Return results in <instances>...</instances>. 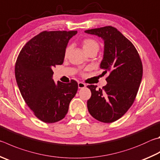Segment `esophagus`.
<instances>
[{"label": "esophagus", "mask_w": 160, "mask_h": 160, "mask_svg": "<svg viewBox=\"0 0 160 160\" xmlns=\"http://www.w3.org/2000/svg\"><path fill=\"white\" fill-rule=\"evenodd\" d=\"M85 87H86V85L85 83H83L82 82H78V88H79V89L84 88H85Z\"/></svg>", "instance_id": "34e87169"}]
</instances>
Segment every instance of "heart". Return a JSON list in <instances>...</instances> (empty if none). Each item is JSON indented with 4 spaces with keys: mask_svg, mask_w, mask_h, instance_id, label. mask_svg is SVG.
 <instances>
[{
    "mask_svg": "<svg viewBox=\"0 0 160 160\" xmlns=\"http://www.w3.org/2000/svg\"><path fill=\"white\" fill-rule=\"evenodd\" d=\"M81 45L83 50L85 51L86 54H88L91 52H97L99 49V44L95 39L92 38H84L82 42H81ZM71 50V47L68 45L66 47L64 51V57L67 58L69 53Z\"/></svg>",
    "mask_w": 160,
    "mask_h": 160,
    "instance_id": "1",
    "label": "heart"
}]
</instances>
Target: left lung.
I'll list each match as a JSON object with an SVG mask.
<instances>
[{
    "instance_id": "8db88e82",
    "label": "left lung",
    "mask_w": 160,
    "mask_h": 160,
    "mask_svg": "<svg viewBox=\"0 0 160 160\" xmlns=\"http://www.w3.org/2000/svg\"><path fill=\"white\" fill-rule=\"evenodd\" d=\"M104 40V54L100 68L108 72L102 89L88 85L92 96L88 101L89 112L96 120L111 123L122 117L132 106L143 76V65L132 42L110 26L85 31Z\"/></svg>"
}]
</instances>
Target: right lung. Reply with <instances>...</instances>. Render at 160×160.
Segmentation results:
<instances>
[{"instance_id":"right-lung-1","label":"right lung","mask_w":160,"mask_h":160,"mask_svg":"<svg viewBox=\"0 0 160 160\" xmlns=\"http://www.w3.org/2000/svg\"><path fill=\"white\" fill-rule=\"evenodd\" d=\"M77 31H45L27 42L17 57L14 72L26 103L46 123L62 120L78 91L76 81L54 83L52 68L62 65L68 40Z\"/></svg>"}]
</instances>
